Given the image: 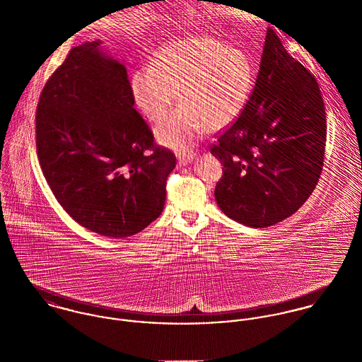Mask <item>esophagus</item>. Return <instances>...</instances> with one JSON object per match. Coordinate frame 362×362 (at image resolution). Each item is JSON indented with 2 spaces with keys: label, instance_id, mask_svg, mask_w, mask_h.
<instances>
[{
  "label": "esophagus",
  "instance_id": "34e87169",
  "mask_svg": "<svg viewBox=\"0 0 362 362\" xmlns=\"http://www.w3.org/2000/svg\"><path fill=\"white\" fill-rule=\"evenodd\" d=\"M177 157H178V161H180V164H188L189 161H192L194 160V152H177Z\"/></svg>",
  "mask_w": 362,
  "mask_h": 362
}]
</instances>
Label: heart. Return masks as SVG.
Segmentation results:
<instances>
[{"label": "heart", "mask_w": 362, "mask_h": 362, "mask_svg": "<svg viewBox=\"0 0 362 362\" xmlns=\"http://www.w3.org/2000/svg\"><path fill=\"white\" fill-rule=\"evenodd\" d=\"M250 57L210 39L177 40L156 54L151 66L132 75L131 92L141 112L157 122L181 93L182 103L157 128V139L184 148L206 132L231 125L244 111L254 86Z\"/></svg>", "instance_id": "obj_1"}]
</instances>
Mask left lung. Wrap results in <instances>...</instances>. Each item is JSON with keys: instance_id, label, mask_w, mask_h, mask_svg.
<instances>
[{"instance_id": "8db88e82", "label": "left lung", "mask_w": 362, "mask_h": 362, "mask_svg": "<svg viewBox=\"0 0 362 362\" xmlns=\"http://www.w3.org/2000/svg\"><path fill=\"white\" fill-rule=\"evenodd\" d=\"M326 114L315 76L267 29L255 88L241 115L210 146L223 164L214 198L255 228L294 214L317 185Z\"/></svg>"}]
</instances>
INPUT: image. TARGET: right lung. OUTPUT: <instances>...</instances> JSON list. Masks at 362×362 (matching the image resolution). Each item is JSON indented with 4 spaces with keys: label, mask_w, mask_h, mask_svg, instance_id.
<instances>
[{
    "label": "right lung",
    "mask_w": 362,
    "mask_h": 362,
    "mask_svg": "<svg viewBox=\"0 0 362 362\" xmlns=\"http://www.w3.org/2000/svg\"><path fill=\"white\" fill-rule=\"evenodd\" d=\"M100 40L71 49L36 110V151L64 210L82 227L131 237L161 214L175 155L134 108L125 66Z\"/></svg>",
    "instance_id": "right-lung-1"
}]
</instances>
